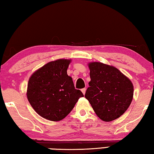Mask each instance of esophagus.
Wrapping results in <instances>:
<instances>
[{
  "instance_id": "obj_1",
  "label": "esophagus",
  "mask_w": 154,
  "mask_h": 154,
  "mask_svg": "<svg viewBox=\"0 0 154 154\" xmlns=\"http://www.w3.org/2000/svg\"><path fill=\"white\" fill-rule=\"evenodd\" d=\"M82 92L83 94V95H84L85 94V92H86V88H83V89H82Z\"/></svg>"
}]
</instances>
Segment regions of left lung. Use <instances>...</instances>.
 <instances>
[{
    "label": "left lung",
    "instance_id": "1",
    "mask_svg": "<svg viewBox=\"0 0 154 154\" xmlns=\"http://www.w3.org/2000/svg\"><path fill=\"white\" fill-rule=\"evenodd\" d=\"M91 81L85 97L97 116L111 122L122 116L133 98L131 81L117 68L102 62L88 63Z\"/></svg>",
    "mask_w": 154,
    "mask_h": 154
}]
</instances>
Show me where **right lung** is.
<instances>
[{"label":"right lung","instance_id":"obj_1","mask_svg":"<svg viewBox=\"0 0 154 154\" xmlns=\"http://www.w3.org/2000/svg\"><path fill=\"white\" fill-rule=\"evenodd\" d=\"M71 62L68 59L49 62L34 72L28 80V100L34 110L48 120H62L83 96L67 75Z\"/></svg>","mask_w":154,"mask_h":154}]
</instances>
